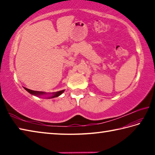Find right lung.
<instances>
[{
  "instance_id": "1",
  "label": "right lung",
  "mask_w": 155,
  "mask_h": 155,
  "mask_svg": "<svg viewBox=\"0 0 155 155\" xmlns=\"http://www.w3.org/2000/svg\"><path fill=\"white\" fill-rule=\"evenodd\" d=\"M26 90H27L28 93H30L32 95L36 96H44V95H48L49 94V97H48V98H55V97H57L61 95V94L64 93V91H65V90H63L61 91H56V92H52V93H48L47 94L44 91H33L29 90V89H27L26 87H24Z\"/></svg>"
}]
</instances>
